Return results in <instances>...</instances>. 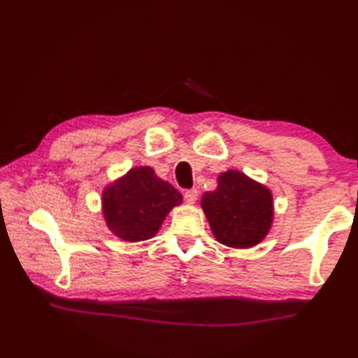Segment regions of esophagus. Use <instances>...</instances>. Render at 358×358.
Segmentation results:
<instances>
[{
  "mask_svg": "<svg viewBox=\"0 0 358 358\" xmlns=\"http://www.w3.org/2000/svg\"><path fill=\"white\" fill-rule=\"evenodd\" d=\"M196 199H199V191H196V189H189V191L185 192V200L189 204H194Z\"/></svg>",
  "mask_w": 358,
  "mask_h": 358,
  "instance_id": "1",
  "label": "esophagus"
}]
</instances>
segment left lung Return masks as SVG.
Masks as SVG:
<instances>
[{
    "label": "left lung",
    "mask_w": 358,
    "mask_h": 358,
    "mask_svg": "<svg viewBox=\"0 0 358 358\" xmlns=\"http://www.w3.org/2000/svg\"><path fill=\"white\" fill-rule=\"evenodd\" d=\"M201 208L217 241L235 249L262 243L273 222L272 192L234 169L218 175L217 189L203 194Z\"/></svg>",
    "instance_id": "obj_1"
}]
</instances>
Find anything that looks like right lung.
Returning a JSON list of instances; mask_svg holds the SVG:
<instances>
[{"mask_svg":"<svg viewBox=\"0 0 358 358\" xmlns=\"http://www.w3.org/2000/svg\"><path fill=\"white\" fill-rule=\"evenodd\" d=\"M181 203L183 195L158 178L149 166L132 167L101 194V210L109 231L129 243L155 237L167 214Z\"/></svg>","mask_w":358,"mask_h":358,"instance_id":"1","label":"right lung"}]
</instances>
